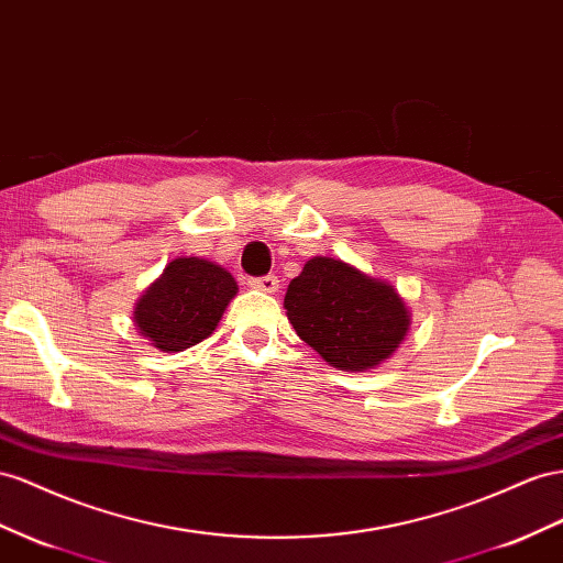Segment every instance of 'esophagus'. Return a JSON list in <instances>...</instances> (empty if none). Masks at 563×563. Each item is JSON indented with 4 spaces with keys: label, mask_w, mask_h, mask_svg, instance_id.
I'll return each instance as SVG.
<instances>
[{
    "label": "esophagus",
    "mask_w": 563,
    "mask_h": 563,
    "mask_svg": "<svg viewBox=\"0 0 563 563\" xmlns=\"http://www.w3.org/2000/svg\"><path fill=\"white\" fill-rule=\"evenodd\" d=\"M251 288H257V291H265V294H275L279 288V279L275 275H265V277H255L249 282Z\"/></svg>",
    "instance_id": "1"
}]
</instances>
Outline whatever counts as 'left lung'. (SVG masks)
<instances>
[{"mask_svg": "<svg viewBox=\"0 0 563 563\" xmlns=\"http://www.w3.org/2000/svg\"><path fill=\"white\" fill-rule=\"evenodd\" d=\"M284 308L298 336L345 372L388 360L409 329V310L390 284L322 255L288 284Z\"/></svg>", "mask_w": 563, "mask_h": 563, "instance_id": "8db88e82", "label": "left lung"}]
</instances>
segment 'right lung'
Returning a JSON list of instances; mask_svg holds the SVG:
<instances>
[{"label": "right lung", "instance_id": "1", "mask_svg": "<svg viewBox=\"0 0 563 563\" xmlns=\"http://www.w3.org/2000/svg\"><path fill=\"white\" fill-rule=\"evenodd\" d=\"M236 282L203 257H175L134 308V324L163 353H179L216 331Z\"/></svg>", "mask_w": 563, "mask_h": 563}]
</instances>
